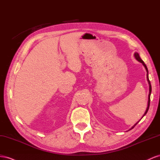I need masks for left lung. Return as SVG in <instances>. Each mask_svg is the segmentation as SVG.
I'll return each mask as SVG.
<instances>
[{"instance_id":"8db88e82","label":"left lung","mask_w":160,"mask_h":160,"mask_svg":"<svg viewBox=\"0 0 160 160\" xmlns=\"http://www.w3.org/2000/svg\"><path fill=\"white\" fill-rule=\"evenodd\" d=\"M134 56H135V59H136L137 60L139 61V62H140L141 63H142V64L144 66L145 68L146 69V71H147V78H148V83H149V97H148V107H147V109H146V111H145V113H144L143 116L142 117H143L146 115V113L148 112V110H149V104H150V95H151V93H152V86H151V83H150V81H149V76H148V68H147V66H146V65H145V63H144V62H143L142 60H141L138 53L135 52V54H134ZM139 121H140V120H139ZM139 121H138V122H136L135 124L133 127H132L129 130H131L132 129H133V128H134V127H135L137 124H138V123L139 122Z\"/></svg>"}]
</instances>
